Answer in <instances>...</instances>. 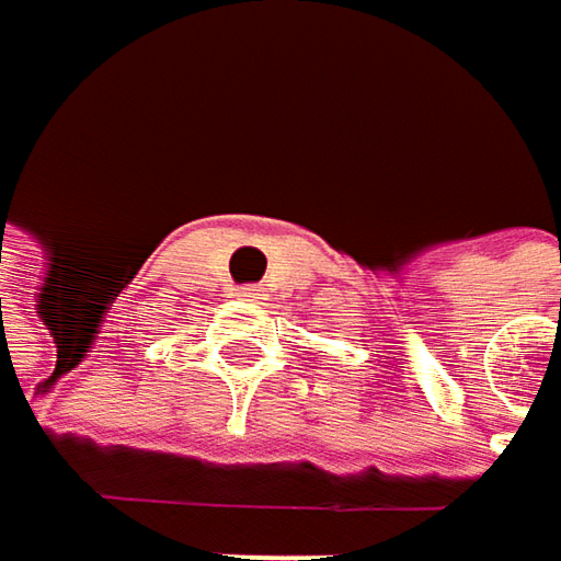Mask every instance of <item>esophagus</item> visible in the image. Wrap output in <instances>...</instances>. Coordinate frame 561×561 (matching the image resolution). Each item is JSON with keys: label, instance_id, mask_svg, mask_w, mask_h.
I'll return each mask as SVG.
<instances>
[{"label": "esophagus", "instance_id": "34e87169", "mask_svg": "<svg viewBox=\"0 0 561 561\" xmlns=\"http://www.w3.org/2000/svg\"><path fill=\"white\" fill-rule=\"evenodd\" d=\"M233 295H237L240 301H247V305H260V301L266 298V291H263L260 285H240V288H233Z\"/></svg>", "mask_w": 561, "mask_h": 561}]
</instances>
